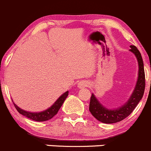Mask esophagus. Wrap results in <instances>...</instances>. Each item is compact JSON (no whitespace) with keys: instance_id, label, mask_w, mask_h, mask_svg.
<instances>
[{"instance_id":"obj_1","label":"esophagus","mask_w":151,"mask_h":151,"mask_svg":"<svg viewBox=\"0 0 151 151\" xmlns=\"http://www.w3.org/2000/svg\"><path fill=\"white\" fill-rule=\"evenodd\" d=\"M88 83L86 80H82L80 83H78V87L79 88H84L85 87H88Z\"/></svg>"}]
</instances>
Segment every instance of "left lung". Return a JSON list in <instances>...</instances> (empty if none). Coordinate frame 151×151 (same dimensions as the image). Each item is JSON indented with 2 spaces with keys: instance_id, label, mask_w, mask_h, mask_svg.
Masks as SVG:
<instances>
[{
  "instance_id": "8db88e82",
  "label": "left lung",
  "mask_w": 151,
  "mask_h": 151,
  "mask_svg": "<svg viewBox=\"0 0 151 151\" xmlns=\"http://www.w3.org/2000/svg\"><path fill=\"white\" fill-rule=\"evenodd\" d=\"M130 50L136 56L139 65L138 79L136 86L132 93V96L124 104L116 109H109L103 106L93 93H92L90 101L89 110L93 116L98 121L104 123H115L123 121L127 118L132 112L139 101L142 99L144 94L145 87V77L144 64L140 52L136 47L131 45Z\"/></svg>"
}]
</instances>
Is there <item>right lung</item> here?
I'll use <instances>...</instances> for the list:
<instances>
[{
    "label": "right lung",
    "instance_id": "right-lung-1",
    "mask_svg": "<svg viewBox=\"0 0 151 151\" xmlns=\"http://www.w3.org/2000/svg\"><path fill=\"white\" fill-rule=\"evenodd\" d=\"M68 95V91L65 92L63 95L60 96L58 99H57V101L54 103L50 108L46 109L45 111H42L40 112H28V111H25L23 109H22L21 108H19V106H17L16 104L14 103L15 108L17 109V110L19 112V113H20L21 115H24V116L27 117V118H30V119L33 120L35 121H46L52 118L56 114L58 113V110L60 109V108L61 107L62 104L64 102L65 99H66V97Z\"/></svg>",
    "mask_w": 151,
    "mask_h": 151
}]
</instances>
